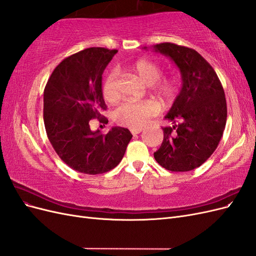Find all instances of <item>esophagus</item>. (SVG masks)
I'll return each mask as SVG.
<instances>
[{"label": "esophagus", "instance_id": "1", "mask_svg": "<svg viewBox=\"0 0 256 256\" xmlns=\"http://www.w3.org/2000/svg\"><path fill=\"white\" fill-rule=\"evenodd\" d=\"M142 128H132V129H130V131H131V134H138L140 132H142Z\"/></svg>", "mask_w": 256, "mask_h": 256}]
</instances>
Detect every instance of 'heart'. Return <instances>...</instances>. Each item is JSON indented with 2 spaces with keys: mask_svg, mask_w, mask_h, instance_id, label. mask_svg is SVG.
<instances>
[{
  "mask_svg": "<svg viewBox=\"0 0 256 256\" xmlns=\"http://www.w3.org/2000/svg\"><path fill=\"white\" fill-rule=\"evenodd\" d=\"M131 70L146 85H154L158 92V95L164 99H171L177 90V85L174 80L164 79L162 81L158 80L161 78L162 67L157 62L152 60H138L131 66ZM102 95L106 102H115L118 97V72L115 70L110 72L106 74L102 83ZM154 106L150 102H124L118 109L114 111L115 122L122 126L129 128L142 127L147 118L154 113Z\"/></svg>",
  "mask_w": 256,
  "mask_h": 256,
  "instance_id": "b5f03b06",
  "label": "heart"
}]
</instances>
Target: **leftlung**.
<instances>
[{"instance_id": "1", "label": "left lung", "mask_w": 256, "mask_h": 256, "mask_svg": "<svg viewBox=\"0 0 256 256\" xmlns=\"http://www.w3.org/2000/svg\"><path fill=\"white\" fill-rule=\"evenodd\" d=\"M152 50L174 62L182 81L164 116L174 125L162 128L164 141L154 157L168 171H191L212 156L221 140L228 116L226 95L214 68L196 50L171 42L154 44Z\"/></svg>"}]
</instances>
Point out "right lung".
<instances>
[{
    "mask_svg": "<svg viewBox=\"0 0 256 256\" xmlns=\"http://www.w3.org/2000/svg\"><path fill=\"white\" fill-rule=\"evenodd\" d=\"M118 50L88 48L54 69L44 92V122L50 143L65 164L80 173L109 172L122 161L132 134L112 127L106 134L90 122H104L102 74ZM108 122V120H106Z\"/></svg>",
    "mask_w": 256,
    "mask_h": 256,
    "instance_id": "add662e5",
    "label": "right lung"
}]
</instances>
